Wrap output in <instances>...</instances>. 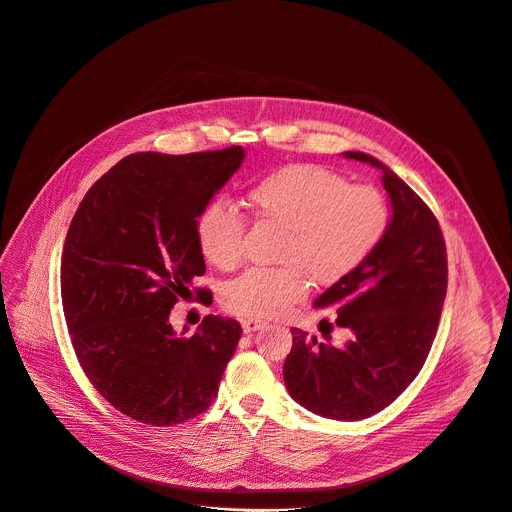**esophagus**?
I'll return each mask as SVG.
<instances>
[{
	"label": "esophagus",
	"instance_id": "1",
	"mask_svg": "<svg viewBox=\"0 0 512 512\" xmlns=\"http://www.w3.org/2000/svg\"><path fill=\"white\" fill-rule=\"evenodd\" d=\"M259 329H263V322H261V320H255V318L243 320V331H245L247 335H253V333H257Z\"/></svg>",
	"mask_w": 512,
	"mask_h": 512
}]
</instances>
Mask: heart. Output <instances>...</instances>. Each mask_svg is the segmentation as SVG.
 <instances>
[{
	"instance_id": "heart-1",
	"label": "heart",
	"mask_w": 512,
	"mask_h": 512,
	"mask_svg": "<svg viewBox=\"0 0 512 512\" xmlns=\"http://www.w3.org/2000/svg\"><path fill=\"white\" fill-rule=\"evenodd\" d=\"M255 218L282 226V267H253L228 282L222 304L251 318H275L316 284H335L359 269L382 243L390 208L365 183H347L318 165H290L259 179L247 192ZM247 222L224 200L210 202L196 222V237L208 263L230 269L241 263Z\"/></svg>"
}]
</instances>
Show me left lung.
<instances>
[{
	"mask_svg": "<svg viewBox=\"0 0 512 512\" xmlns=\"http://www.w3.org/2000/svg\"><path fill=\"white\" fill-rule=\"evenodd\" d=\"M343 157L382 171L392 216L371 257L314 300L337 310L351 339L337 347L292 329L284 382L310 412L359 421L394 402L425 365L447 294V255L437 218L388 165L361 151Z\"/></svg>",
	"mask_w": 512,
	"mask_h": 512,
	"instance_id": "left-lung-1",
	"label": "left lung"
}]
</instances>
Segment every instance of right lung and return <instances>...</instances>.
Here are the masks:
<instances>
[{"label": "right lung", "instance_id": "add662e5", "mask_svg": "<svg viewBox=\"0 0 512 512\" xmlns=\"http://www.w3.org/2000/svg\"><path fill=\"white\" fill-rule=\"evenodd\" d=\"M243 161V147L128 155L71 220L61 259L71 343L89 382L134 421L171 427L204 412L239 345L237 320L208 314L188 335L169 314L206 271L198 216ZM198 296L212 304L208 290Z\"/></svg>", "mask_w": 512, "mask_h": 512}]
</instances>
